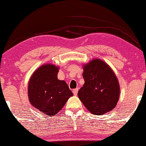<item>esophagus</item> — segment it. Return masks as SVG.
Returning a JSON list of instances; mask_svg holds the SVG:
<instances>
[{
	"label": "esophagus",
	"instance_id": "esophagus-1",
	"mask_svg": "<svg viewBox=\"0 0 146 146\" xmlns=\"http://www.w3.org/2000/svg\"><path fill=\"white\" fill-rule=\"evenodd\" d=\"M78 91H79L78 88H76V89L73 90V94H74L75 96H77V93H78Z\"/></svg>",
	"mask_w": 146,
	"mask_h": 146
}]
</instances>
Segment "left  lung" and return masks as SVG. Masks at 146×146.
I'll return each instance as SVG.
<instances>
[{
	"instance_id": "left-lung-1",
	"label": "left lung",
	"mask_w": 146,
	"mask_h": 146,
	"mask_svg": "<svg viewBox=\"0 0 146 146\" xmlns=\"http://www.w3.org/2000/svg\"><path fill=\"white\" fill-rule=\"evenodd\" d=\"M85 84L78 96L92 114L102 115L113 109L119 100L120 88L116 75L102 60L94 59L84 66Z\"/></svg>"
}]
</instances>
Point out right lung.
<instances>
[{
	"label": "right lung",
	"mask_w": 146,
	"mask_h": 146,
	"mask_svg": "<svg viewBox=\"0 0 146 146\" xmlns=\"http://www.w3.org/2000/svg\"><path fill=\"white\" fill-rule=\"evenodd\" d=\"M58 72L53 64H45L34 72L29 82V102L48 116H54L73 96L66 82L57 78Z\"/></svg>",
	"instance_id": "obj_1"
}]
</instances>
